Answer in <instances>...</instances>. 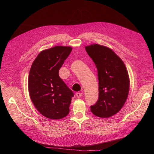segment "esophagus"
<instances>
[{
    "instance_id": "obj_1",
    "label": "esophagus",
    "mask_w": 154,
    "mask_h": 154,
    "mask_svg": "<svg viewBox=\"0 0 154 154\" xmlns=\"http://www.w3.org/2000/svg\"><path fill=\"white\" fill-rule=\"evenodd\" d=\"M76 97H78V98H80V97H81L82 96V93H81V92H77V93H76Z\"/></svg>"
}]
</instances>
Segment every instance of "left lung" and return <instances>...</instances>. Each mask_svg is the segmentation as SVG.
I'll return each mask as SVG.
<instances>
[{
    "label": "left lung",
    "instance_id": "obj_1",
    "mask_svg": "<svg viewBox=\"0 0 154 154\" xmlns=\"http://www.w3.org/2000/svg\"><path fill=\"white\" fill-rule=\"evenodd\" d=\"M88 56L97 69L99 97L91 106L93 114L101 118L111 117L122 109L128 97L130 80L122 60L113 50L94 44L85 46Z\"/></svg>",
    "mask_w": 154,
    "mask_h": 154
}]
</instances>
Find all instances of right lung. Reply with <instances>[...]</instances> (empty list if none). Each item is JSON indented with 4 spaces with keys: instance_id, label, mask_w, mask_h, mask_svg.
Returning <instances> with one entry per match:
<instances>
[{
    "instance_id": "1",
    "label": "right lung",
    "mask_w": 154,
    "mask_h": 154,
    "mask_svg": "<svg viewBox=\"0 0 154 154\" xmlns=\"http://www.w3.org/2000/svg\"><path fill=\"white\" fill-rule=\"evenodd\" d=\"M72 48L54 46L42 51L32 62L28 78L30 98L45 117L60 119L69 113L73 92L60 78L58 72Z\"/></svg>"
}]
</instances>
